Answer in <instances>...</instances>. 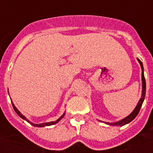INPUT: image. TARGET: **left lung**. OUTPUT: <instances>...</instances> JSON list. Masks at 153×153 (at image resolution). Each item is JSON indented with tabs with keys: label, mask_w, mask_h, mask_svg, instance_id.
I'll use <instances>...</instances> for the list:
<instances>
[{
	"label": "left lung",
	"mask_w": 153,
	"mask_h": 153,
	"mask_svg": "<svg viewBox=\"0 0 153 153\" xmlns=\"http://www.w3.org/2000/svg\"><path fill=\"white\" fill-rule=\"evenodd\" d=\"M138 61L140 63V66H141V69H142V96L141 98L140 99V101L138 102L137 105L135 107V109H133V111L129 115V116H127L126 117H125L123 120H120V121H117V122L115 123H107V122H104L106 124L109 126H123L126 125V124L129 123H130L131 121L134 120L135 118L136 117V116L138 115L139 112H140V109H141V106L143 105V102L145 100V96H146V80H145V77H144V69H143V63L141 62V60L137 58Z\"/></svg>",
	"instance_id": "1"
}]
</instances>
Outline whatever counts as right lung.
Returning a JSON list of instances; mask_svg holds the SVG:
<instances>
[{
    "label": "right lung",
    "mask_w": 153,
    "mask_h": 153,
    "mask_svg": "<svg viewBox=\"0 0 153 153\" xmlns=\"http://www.w3.org/2000/svg\"><path fill=\"white\" fill-rule=\"evenodd\" d=\"M12 102V106H13V109H14V111L16 112V113H17V114L18 115L19 117H21V118H22L23 120H26L27 122V123H29L30 124H31V125H32V126H35V127H44V126H52V125H54V124L57 123L59 122V121H60V120H61V119L63 118V117H64V115H65V113H63V115H62L61 117H60V118L58 119L57 120H56V121H52V122H49V123H39V124H36V123H33L30 122V121L29 120H27V117H24V115H23L22 113H21V112L19 111L18 109H17V107H16V106H14V104L13 103V102Z\"/></svg>",
    "instance_id": "obj_1"
}]
</instances>
